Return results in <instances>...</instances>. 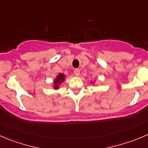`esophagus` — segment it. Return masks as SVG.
<instances>
[{"mask_svg": "<svg viewBox=\"0 0 148 148\" xmlns=\"http://www.w3.org/2000/svg\"><path fill=\"white\" fill-rule=\"evenodd\" d=\"M74 73L76 76H79L80 74V70L79 69H75L74 70Z\"/></svg>", "mask_w": 148, "mask_h": 148, "instance_id": "obj_1", "label": "esophagus"}]
</instances>
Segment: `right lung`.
I'll list each match as a JSON object with an SVG mask.
<instances>
[{
	"label": "right lung",
	"instance_id": "add662e5",
	"mask_svg": "<svg viewBox=\"0 0 148 148\" xmlns=\"http://www.w3.org/2000/svg\"><path fill=\"white\" fill-rule=\"evenodd\" d=\"M64 80V74H59V76L57 77V78L55 79V82H54V88L55 89H57L58 87H59V84H60L61 82H62Z\"/></svg>",
	"mask_w": 148,
	"mask_h": 148
}]
</instances>
